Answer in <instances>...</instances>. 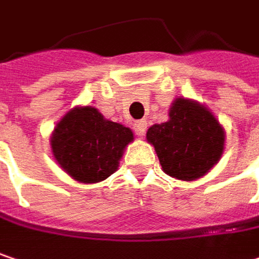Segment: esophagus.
<instances>
[{
    "instance_id": "1",
    "label": "esophagus",
    "mask_w": 259,
    "mask_h": 259,
    "mask_svg": "<svg viewBox=\"0 0 259 259\" xmlns=\"http://www.w3.org/2000/svg\"><path fill=\"white\" fill-rule=\"evenodd\" d=\"M146 120H141V121H136L135 123V126H133V129H135V133L138 135V136H144L145 132H146Z\"/></svg>"
}]
</instances>
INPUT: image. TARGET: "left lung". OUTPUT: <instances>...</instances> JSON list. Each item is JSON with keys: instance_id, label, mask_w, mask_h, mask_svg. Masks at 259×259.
Returning a JSON list of instances; mask_svg holds the SVG:
<instances>
[{"instance_id": "obj_1", "label": "left lung", "mask_w": 259, "mask_h": 259, "mask_svg": "<svg viewBox=\"0 0 259 259\" xmlns=\"http://www.w3.org/2000/svg\"><path fill=\"white\" fill-rule=\"evenodd\" d=\"M170 118L146 132L164 173L192 182L205 176L221 158L224 129L212 113L196 101L177 98L170 107Z\"/></svg>"}]
</instances>
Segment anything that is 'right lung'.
I'll list each match as a JSON object with an SVG mask.
<instances>
[{
  "mask_svg": "<svg viewBox=\"0 0 259 259\" xmlns=\"http://www.w3.org/2000/svg\"><path fill=\"white\" fill-rule=\"evenodd\" d=\"M133 132L110 121L94 107L70 110L55 126L51 149L60 167L74 180L98 183L118 168Z\"/></svg>",
  "mask_w": 259,
  "mask_h": 259,
  "instance_id": "add662e5",
  "label": "right lung"
}]
</instances>
